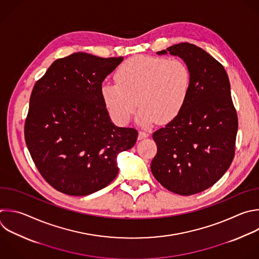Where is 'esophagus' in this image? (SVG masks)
Listing matches in <instances>:
<instances>
[{"label":"esophagus","instance_id":"obj_1","mask_svg":"<svg viewBox=\"0 0 259 259\" xmlns=\"http://www.w3.org/2000/svg\"><path fill=\"white\" fill-rule=\"evenodd\" d=\"M148 136H149V134L147 132L139 131V133H138V140H142V139H144V138H146Z\"/></svg>","mask_w":259,"mask_h":259}]
</instances>
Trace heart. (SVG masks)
<instances>
[{"label":"heart","mask_w":259,"mask_h":259,"mask_svg":"<svg viewBox=\"0 0 259 259\" xmlns=\"http://www.w3.org/2000/svg\"><path fill=\"white\" fill-rule=\"evenodd\" d=\"M116 82L104 83L101 93L113 119L127 124L136 111L141 125L164 124L183 110L191 90V73L177 59L135 56L116 71Z\"/></svg>","instance_id":"heart-1"}]
</instances>
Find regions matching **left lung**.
Returning <instances> with one entry per match:
<instances>
[{
  "label": "left lung",
  "mask_w": 259,
  "mask_h": 259,
  "mask_svg": "<svg viewBox=\"0 0 259 259\" xmlns=\"http://www.w3.org/2000/svg\"><path fill=\"white\" fill-rule=\"evenodd\" d=\"M178 56L191 73V90L180 114L152 138L157 152L150 168L167 190L193 195L217 183L232 163L238 131L228 74L201 48L181 42L156 52Z\"/></svg>",
  "instance_id": "1"
}]
</instances>
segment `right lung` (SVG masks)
<instances>
[{"instance_id":"right-lung-1","label":"right lung","mask_w":259,"mask_h":259,"mask_svg":"<svg viewBox=\"0 0 259 259\" xmlns=\"http://www.w3.org/2000/svg\"><path fill=\"white\" fill-rule=\"evenodd\" d=\"M122 61L74 53L56 60L34 85L26 145L40 175L62 193L85 196L107 187L118 175L117 155L136 142L137 130L112 122L101 93Z\"/></svg>"}]
</instances>
